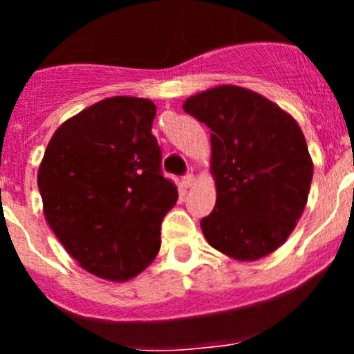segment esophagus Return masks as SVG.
<instances>
[{"label":"esophagus","instance_id":"obj_1","mask_svg":"<svg viewBox=\"0 0 354 354\" xmlns=\"http://www.w3.org/2000/svg\"><path fill=\"white\" fill-rule=\"evenodd\" d=\"M183 184H184V187H193V186H195V175H193V174L184 175V177H183Z\"/></svg>","mask_w":354,"mask_h":354}]
</instances>
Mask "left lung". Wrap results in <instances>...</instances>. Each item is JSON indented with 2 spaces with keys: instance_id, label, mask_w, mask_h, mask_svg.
<instances>
[{
  "instance_id": "obj_1",
  "label": "left lung",
  "mask_w": 354,
  "mask_h": 354,
  "mask_svg": "<svg viewBox=\"0 0 354 354\" xmlns=\"http://www.w3.org/2000/svg\"><path fill=\"white\" fill-rule=\"evenodd\" d=\"M183 109L211 129L216 205L200 221L207 243L241 262L273 253L301 218L314 174L298 122L236 84L192 95Z\"/></svg>"
}]
</instances>
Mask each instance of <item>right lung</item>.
I'll list each match as a JSON object with an SVG mask.
<instances>
[{
  "mask_svg": "<svg viewBox=\"0 0 354 354\" xmlns=\"http://www.w3.org/2000/svg\"><path fill=\"white\" fill-rule=\"evenodd\" d=\"M156 104L115 95L65 120L40 161L44 216L84 271L127 282L161 248V221L177 187L161 174Z\"/></svg>",
  "mask_w": 354,
  "mask_h": 354,
  "instance_id": "add662e5",
  "label": "right lung"
}]
</instances>
